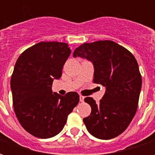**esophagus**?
Listing matches in <instances>:
<instances>
[{"label":"esophagus","mask_w":155,"mask_h":155,"mask_svg":"<svg viewBox=\"0 0 155 155\" xmlns=\"http://www.w3.org/2000/svg\"><path fill=\"white\" fill-rule=\"evenodd\" d=\"M84 97L83 95H80V101H81V102H83V101H84Z\"/></svg>","instance_id":"1"}]
</instances>
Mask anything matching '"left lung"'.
<instances>
[{
	"instance_id": "8db88e82",
	"label": "left lung",
	"mask_w": 155,
	"mask_h": 155,
	"mask_svg": "<svg viewBox=\"0 0 155 155\" xmlns=\"http://www.w3.org/2000/svg\"><path fill=\"white\" fill-rule=\"evenodd\" d=\"M73 56L91 61L94 64L93 81L106 87L99 103L84 98L91 113L83 119L93 136L110 140L122 134L136 113L142 77L135 57L114 41L84 43L74 50Z\"/></svg>"
}]
</instances>
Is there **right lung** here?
<instances>
[{
    "mask_svg": "<svg viewBox=\"0 0 155 155\" xmlns=\"http://www.w3.org/2000/svg\"><path fill=\"white\" fill-rule=\"evenodd\" d=\"M71 53L66 43L41 41L16 61L11 79L13 107L21 125L33 136L48 139L58 134L80 101L76 92L62 96L51 91Z\"/></svg>",
    "mask_w": 155,
    "mask_h": 155,
    "instance_id": "1",
    "label": "right lung"
}]
</instances>
